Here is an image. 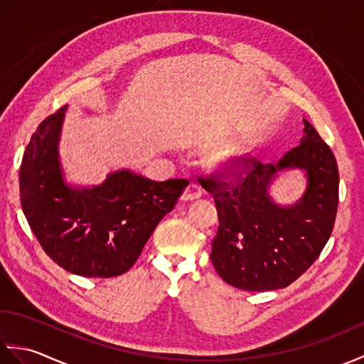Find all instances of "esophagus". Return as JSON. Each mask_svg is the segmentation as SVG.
I'll use <instances>...</instances> for the list:
<instances>
[{"label":"esophagus","mask_w":364,"mask_h":364,"mask_svg":"<svg viewBox=\"0 0 364 364\" xmlns=\"http://www.w3.org/2000/svg\"><path fill=\"white\" fill-rule=\"evenodd\" d=\"M202 194H203L202 186H200L198 183L192 181V183H189V186L184 189L181 200H183V202H192V200H197V198L202 197Z\"/></svg>","instance_id":"esophagus-1"}]
</instances>
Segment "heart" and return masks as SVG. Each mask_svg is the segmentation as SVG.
Instances as JSON below:
<instances>
[{
	"label": "heart",
	"mask_w": 364,
	"mask_h": 364,
	"mask_svg": "<svg viewBox=\"0 0 364 364\" xmlns=\"http://www.w3.org/2000/svg\"><path fill=\"white\" fill-rule=\"evenodd\" d=\"M252 154L253 151L250 149H247V146L231 145L215 156V167H218L223 175H227L230 178H237L245 173Z\"/></svg>",
	"instance_id": "b5f03b06"
}]
</instances>
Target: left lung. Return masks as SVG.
<instances>
[{
	"label": "left lung",
	"mask_w": 364,
	"mask_h": 364,
	"mask_svg": "<svg viewBox=\"0 0 364 364\" xmlns=\"http://www.w3.org/2000/svg\"><path fill=\"white\" fill-rule=\"evenodd\" d=\"M304 137L277 164L250 158L245 173L233 183L218 173L203 176L219 214L211 261L228 284L244 291H272L289 286L318 259L335 225L339 175L336 159L318 131L304 120ZM301 168L307 189L294 205L269 198L268 186L278 171Z\"/></svg>",
	"instance_id": "left-lung-1"
}]
</instances>
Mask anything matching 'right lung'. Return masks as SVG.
Here are the masks:
<instances>
[{
	"label": "right lung",
	"mask_w": 364,
	"mask_h": 364,
	"mask_svg": "<svg viewBox=\"0 0 364 364\" xmlns=\"http://www.w3.org/2000/svg\"><path fill=\"white\" fill-rule=\"evenodd\" d=\"M65 111L63 106L37 127L23 154V213L45 253L67 272L87 278L117 277L137 261L188 180L151 181L119 170L100 186L70 188L58 153Z\"/></svg>",
	"instance_id": "add662e5"
}]
</instances>
